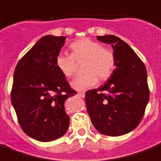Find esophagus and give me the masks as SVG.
<instances>
[{
  "label": "esophagus",
  "instance_id": "obj_1",
  "mask_svg": "<svg viewBox=\"0 0 161 161\" xmlns=\"http://www.w3.org/2000/svg\"><path fill=\"white\" fill-rule=\"evenodd\" d=\"M85 92H78L77 93V96H79V97H81V98H84L85 97Z\"/></svg>",
  "mask_w": 161,
  "mask_h": 161
}]
</instances>
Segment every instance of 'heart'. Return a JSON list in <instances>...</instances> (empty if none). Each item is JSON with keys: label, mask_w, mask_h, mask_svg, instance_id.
<instances>
[{"label": "heart", "mask_w": 161, "mask_h": 161, "mask_svg": "<svg viewBox=\"0 0 161 161\" xmlns=\"http://www.w3.org/2000/svg\"><path fill=\"white\" fill-rule=\"evenodd\" d=\"M72 54L60 53L56 56L55 63L59 70L66 77L74 75L76 62L85 61V75L75 77L70 86L76 91H85L93 87L100 80H107L113 74L115 67V57L111 50L103 48L99 42L90 39H81L70 45Z\"/></svg>", "instance_id": "obj_1"}]
</instances>
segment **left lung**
<instances>
[{
	"label": "left lung",
	"mask_w": 161,
	"mask_h": 161,
	"mask_svg": "<svg viewBox=\"0 0 161 161\" xmlns=\"http://www.w3.org/2000/svg\"><path fill=\"white\" fill-rule=\"evenodd\" d=\"M111 45L115 69L105 85L85 93L86 108L97 130L110 136L125 135L140 123L149 101L145 64L134 50L114 35L97 36Z\"/></svg>",
	"instance_id": "obj_1"
}]
</instances>
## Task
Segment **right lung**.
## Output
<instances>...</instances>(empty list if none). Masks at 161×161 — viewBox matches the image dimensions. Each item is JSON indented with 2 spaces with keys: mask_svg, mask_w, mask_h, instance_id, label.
Listing matches in <instances>:
<instances>
[{
  "mask_svg": "<svg viewBox=\"0 0 161 161\" xmlns=\"http://www.w3.org/2000/svg\"><path fill=\"white\" fill-rule=\"evenodd\" d=\"M66 37L47 35L18 62L14 72L11 103L22 130L41 142L55 140L69 125L64 103L76 94L55 59Z\"/></svg>",
  "mask_w": 161,
  "mask_h": 161,
  "instance_id": "obj_1",
  "label": "right lung"
}]
</instances>
